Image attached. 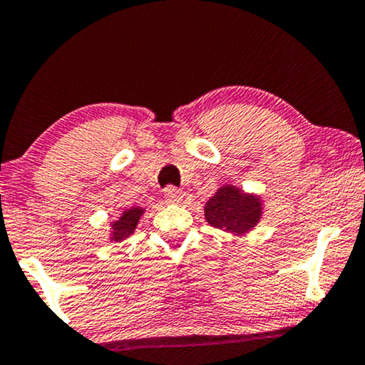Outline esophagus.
<instances>
[{"instance_id": "obj_1", "label": "esophagus", "mask_w": 365, "mask_h": 365, "mask_svg": "<svg viewBox=\"0 0 365 365\" xmlns=\"http://www.w3.org/2000/svg\"><path fill=\"white\" fill-rule=\"evenodd\" d=\"M163 197H165V202H168V204H178V202L183 198V192L177 187L170 185L165 188Z\"/></svg>"}]
</instances>
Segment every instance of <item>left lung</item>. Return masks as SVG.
Masks as SVG:
<instances>
[{
	"label": "left lung",
	"mask_w": 365,
	"mask_h": 365,
	"mask_svg": "<svg viewBox=\"0 0 365 365\" xmlns=\"http://www.w3.org/2000/svg\"><path fill=\"white\" fill-rule=\"evenodd\" d=\"M261 214L259 198L244 193L232 185L219 188L205 205L207 222L232 234H244L251 230L259 222Z\"/></svg>",
	"instance_id": "obj_1"
}]
</instances>
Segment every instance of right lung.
Returning a JSON list of instances; mask_svg holds the SVG:
<instances>
[{"label":"right lung","mask_w":365,"mask_h":365,"mask_svg":"<svg viewBox=\"0 0 365 365\" xmlns=\"http://www.w3.org/2000/svg\"><path fill=\"white\" fill-rule=\"evenodd\" d=\"M141 207H131L129 210H124L123 215L119 217V220L113 224V237L114 241H121V239H126L135 232L138 222H140V217L143 215Z\"/></svg>","instance_id":"obj_1"}]
</instances>
